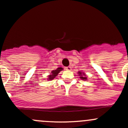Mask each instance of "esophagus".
I'll list each match as a JSON object with an SVG mask.
<instances>
[{
  "label": "esophagus",
  "mask_w": 128,
  "mask_h": 128,
  "mask_svg": "<svg viewBox=\"0 0 128 128\" xmlns=\"http://www.w3.org/2000/svg\"><path fill=\"white\" fill-rule=\"evenodd\" d=\"M65 69H66V70H71V68H70V66H68V67H66L65 68Z\"/></svg>",
  "instance_id": "obj_1"
}]
</instances>
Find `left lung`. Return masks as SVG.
Returning a JSON list of instances; mask_svg holds the SVG:
<instances>
[{
	"instance_id": "8db88e82",
	"label": "left lung",
	"mask_w": 128,
	"mask_h": 128,
	"mask_svg": "<svg viewBox=\"0 0 128 128\" xmlns=\"http://www.w3.org/2000/svg\"><path fill=\"white\" fill-rule=\"evenodd\" d=\"M78 76H80V78L81 79L84 80H87V77H86V75L84 73H83V72L79 71V72H78Z\"/></svg>"
}]
</instances>
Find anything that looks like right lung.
Instances as JSON below:
<instances>
[{"label":"right lung","instance_id":"right-lung-1","mask_svg":"<svg viewBox=\"0 0 128 128\" xmlns=\"http://www.w3.org/2000/svg\"><path fill=\"white\" fill-rule=\"evenodd\" d=\"M62 70L63 68L59 67V68H58V69H56V70H53L52 71H51V74H50V76H48V78L47 80H53L54 78H55V77H56L57 75H58V74Z\"/></svg>","mask_w":128,"mask_h":128}]
</instances>
